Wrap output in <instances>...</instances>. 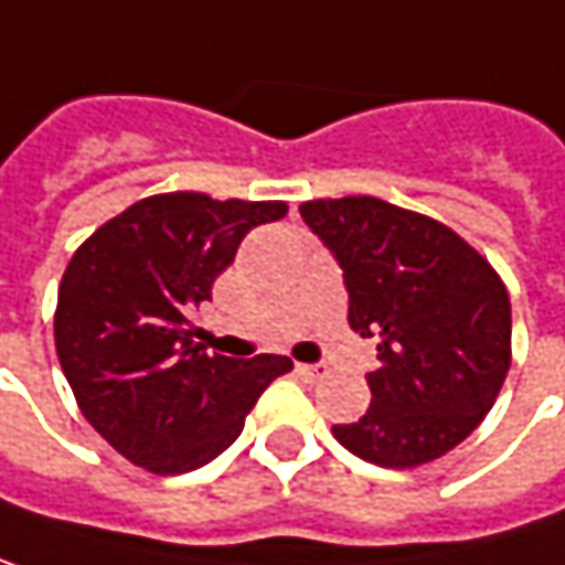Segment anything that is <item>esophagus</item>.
<instances>
[{"instance_id":"obj_1","label":"esophagus","mask_w":565,"mask_h":565,"mask_svg":"<svg viewBox=\"0 0 565 565\" xmlns=\"http://www.w3.org/2000/svg\"><path fill=\"white\" fill-rule=\"evenodd\" d=\"M297 372L303 375V379H310V382H317V379H323L330 369L327 365H297Z\"/></svg>"}]
</instances>
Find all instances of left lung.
Masks as SVG:
<instances>
[{"label": "left lung", "mask_w": 565, "mask_h": 565, "mask_svg": "<svg viewBox=\"0 0 565 565\" xmlns=\"http://www.w3.org/2000/svg\"><path fill=\"white\" fill-rule=\"evenodd\" d=\"M300 216L345 275L349 327L379 335L372 404L333 436L385 469L446 456L482 424L511 369L501 275L459 232L379 196L307 200Z\"/></svg>", "instance_id": "obj_1"}]
</instances>
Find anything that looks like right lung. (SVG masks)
<instances>
[{
    "instance_id": "1",
    "label": "right lung",
    "mask_w": 565,
    "mask_h": 565,
    "mask_svg": "<svg viewBox=\"0 0 565 565\" xmlns=\"http://www.w3.org/2000/svg\"><path fill=\"white\" fill-rule=\"evenodd\" d=\"M287 216L284 200L154 193L93 232L67 265L54 345L89 427L131 466L180 476L242 434L287 355L226 359L193 345L190 313L245 232Z\"/></svg>"
}]
</instances>
